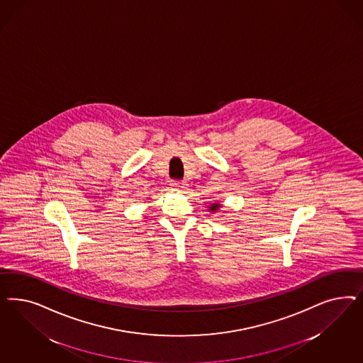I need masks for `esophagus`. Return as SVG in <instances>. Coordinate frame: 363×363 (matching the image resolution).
<instances>
[{
    "instance_id": "34e87169",
    "label": "esophagus",
    "mask_w": 363,
    "mask_h": 363,
    "mask_svg": "<svg viewBox=\"0 0 363 363\" xmlns=\"http://www.w3.org/2000/svg\"><path fill=\"white\" fill-rule=\"evenodd\" d=\"M171 187L174 188V189H184V183L183 182H179V180H174L172 183H171Z\"/></svg>"
}]
</instances>
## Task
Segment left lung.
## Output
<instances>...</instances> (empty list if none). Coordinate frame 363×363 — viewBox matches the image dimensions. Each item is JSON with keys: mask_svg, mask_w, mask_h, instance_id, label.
Wrapping results in <instances>:
<instances>
[{"mask_svg": "<svg viewBox=\"0 0 363 363\" xmlns=\"http://www.w3.org/2000/svg\"><path fill=\"white\" fill-rule=\"evenodd\" d=\"M218 208H220V204H218V203H213V204H211V212H216V211H218Z\"/></svg>", "mask_w": 363, "mask_h": 363, "instance_id": "obj_1", "label": "left lung"}]
</instances>
